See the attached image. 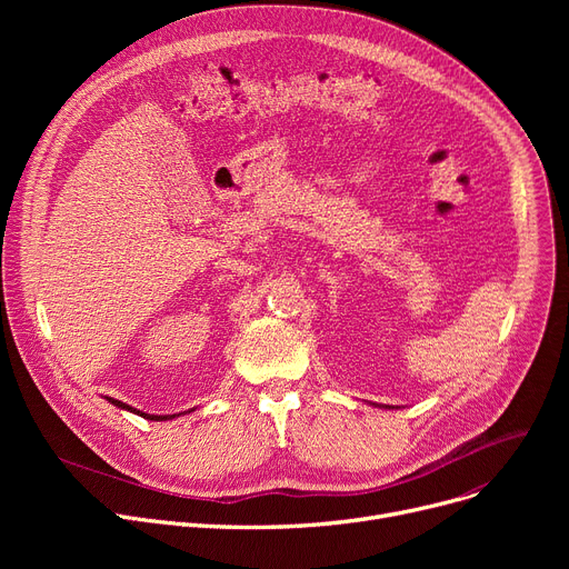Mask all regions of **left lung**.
<instances>
[{"label":"left lung","instance_id":"left-lung-1","mask_svg":"<svg viewBox=\"0 0 569 569\" xmlns=\"http://www.w3.org/2000/svg\"><path fill=\"white\" fill-rule=\"evenodd\" d=\"M385 408H387V406H385Z\"/></svg>","mask_w":569,"mask_h":569}]
</instances>
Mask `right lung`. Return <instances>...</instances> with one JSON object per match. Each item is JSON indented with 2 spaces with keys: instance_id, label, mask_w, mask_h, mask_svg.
I'll return each mask as SVG.
<instances>
[{
  "instance_id": "obj_1",
  "label": "right lung",
  "mask_w": 569,
  "mask_h": 569,
  "mask_svg": "<svg viewBox=\"0 0 569 569\" xmlns=\"http://www.w3.org/2000/svg\"><path fill=\"white\" fill-rule=\"evenodd\" d=\"M106 401L112 403V406H117V408H122V410H129V412H133V415H140V417H144V420L166 422V420H172V417H174V415H147V412H142V410H138V408H133V406H127L124 401H117V399H112V397H106Z\"/></svg>"
}]
</instances>
